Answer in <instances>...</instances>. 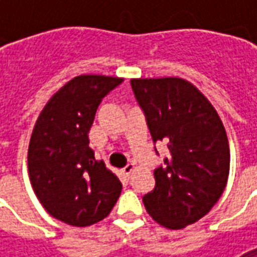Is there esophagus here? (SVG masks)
I'll return each mask as SVG.
<instances>
[{"mask_svg":"<svg viewBox=\"0 0 257 257\" xmlns=\"http://www.w3.org/2000/svg\"><path fill=\"white\" fill-rule=\"evenodd\" d=\"M134 171H135V164H128L126 167L123 168V173H125L128 178L131 176V175H132V172H134Z\"/></svg>","mask_w":257,"mask_h":257,"instance_id":"1","label":"esophagus"}]
</instances>
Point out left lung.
<instances>
[{"label": "left lung", "mask_w": 257, "mask_h": 257, "mask_svg": "<svg viewBox=\"0 0 257 257\" xmlns=\"http://www.w3.org/2000/svg\"><path fill=\"white\" fill-rule=\"evenodd\" d=\"M153 142L169 156L154 171L156 187L143 197L149 215L179 230L204 217L224 191L230 171L226 129L210 101L183 78L131 79Z\"/></svg>", "instance_id": "left-lung-1"}]
</instances>
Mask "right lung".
Segmentation results:
<instances>
[{
    "label": "right lung",
    "instance_id": "right-lung-1",
    "mask_svg": "<svg viewBox=\"0 0 257 257\" xmlns=\"http://www.w3.org/2000/svg\"><path fill=\"white\" fill-rule=\"evenodd\" d=\"M122 78L85 74L63 85L42 108L31 134L27 164L33 190L48 213L86 227L111 212L122 184L89 147L101 99Z\"/></svg>",
    "mask_w": 257,
    "mask_h": 257
}]
</instances>
